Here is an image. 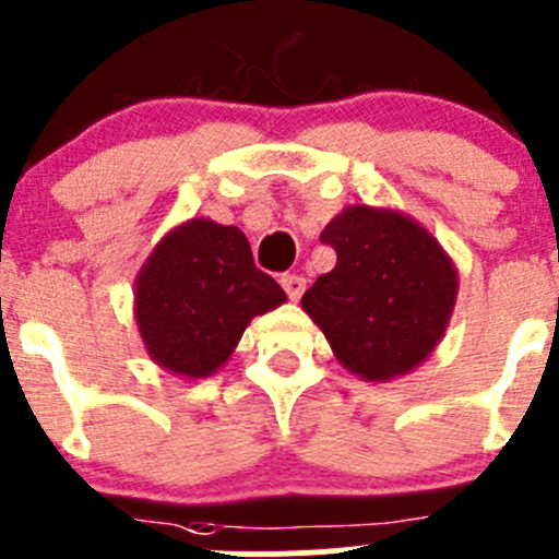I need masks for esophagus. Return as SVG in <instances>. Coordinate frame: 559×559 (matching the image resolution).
<instances>
[{
  "label": "esophagus",
  "instance_id": "34e87169",
  "mask_svg": "<svg viewBox=\"0 0 559 559\" xmlns=\"http://www.w3.org/2000/svg\"><path fill=\"white\" fill-rule=\"evenodd\" d=\"M281 286H284V292L289 295V300L297 302L302 297V292H306V278H302V275L286 273L281 275Z\"/></svg>",
  "mask_w": 559,
  "mask_h": 559
}]
</instances>
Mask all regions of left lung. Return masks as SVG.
<instances>
[{"mask_svg":"<svg viewBox=\"0 0 559 559\" xmlns=\"http://www.w3.org/2000/svg\"><path fill=\"white\" fill-rule=\"evenodd\" d=\"M337 264L302 295V311L324 332L337 362L362 381L419 368L454 313L456 267L408 213L357 202L321 233Z\"/></svg>","mask_w":559,"mask_h":559,"instance_id":"obj_1","label":"left lung"}]
</instances>
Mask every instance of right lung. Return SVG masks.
<instances>
[{"label":"right lung","mask_w":559,"mask_h":559,"mask_svg":"<svg viewBox=\"0 0 559 559\" xmlns=\"http://www.w3.org/2000/svg\"><path fill=\"white\" fill-rule=\"evenodd\" d=\"M286 302L253 264L238 227L189 218L173 227L134 278V321L159 368L207 379L227 365L253 316Z\"/></svg>","instance_id":"add662e5"}]
</instances>
